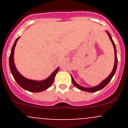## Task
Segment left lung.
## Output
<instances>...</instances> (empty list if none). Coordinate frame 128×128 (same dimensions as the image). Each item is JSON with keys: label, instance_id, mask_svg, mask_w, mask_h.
Masks as SVG:
<instances>
[{"label": "left lung", "instance_id": "8db88e82", "mask_svg": "<svg viewBox=\"0 0 128 128\" xmlns=\"http://www.w3.org/2000/svg\"><path fill=\"white\" fill-rule=\"evenodd\" d=\"M106 33L108 34V36H109L110 39L111 41L112 42V44L113 45V47H114V68H113V70L112 72H111V74H110V76L107 77L106 78L103 80L101 83L98 86H95V87H91V88H86V87H84L80 86V85H78V84H77L76 82V81L74 80V79L73 78L72 76H71V78H72V83L73 84L76 86L77 88H78V89H80V90H83V91H86V92H95L96 91H98V90H100L101 89L104 88L107 84L110 82V81L112 80V77H113V76L115 74L116 70V68H117V64H118V58H117V55H116V46H115V44H114V41L113 40H112V36H111L110 34L108 33V32L106 31Z\"/></svg>", "mask_w": 128, "mask_h": 128}]
</instances>
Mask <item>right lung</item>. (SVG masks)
<instances>
[{
    "instance_id": "right-lung-1",
    "label": "right lung",
    "mask_w": 128,
    "mask_h": 128,
    "mask_svg": "<svg viewBox=\"0 0 128 128\" xmlns=\"http://www.w3.org/2000/svg\"><path fill=\"white\" fill-rule=\"evenodd\" d=\"M19 38H20V37H18L15 40V42L12 46V48L11 50L10 57H9V66H10V71L12 74L13 77H14L15 81L17 82L18 84L27 91L32 92H40L44 91V90L48 88L52 84L54 80L55 76L59 70V68H57L56 70L51 74V75L48 78L43 80H33L28 79V78H25L24 76H22L16 69L15 64H14V50H15L16 42Z\"/></svg>"
}]
</instances>
